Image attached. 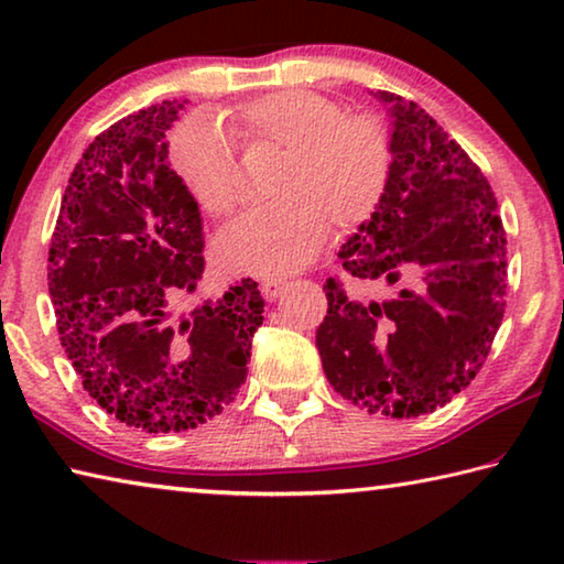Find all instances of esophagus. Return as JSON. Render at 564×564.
Segmentation results:
<instances>
[{
  "mask_svg": "<svg viewBox=\"0 0 564 564\" xmlns=\"http://www.w3.org/2000/svg\"><path fill=\"white\" fill-rule=\"evenodd\" d=\"M283 289H285V281H281V279H271V281H263L261 283L263 299H269V301L279 299V295L283 293Z\"/></svg>",
  "mask_w": 564,
  "mask_h": 564,
  "instance_id": "obj_1",
  "label": "esophagus"
}]
</instances>
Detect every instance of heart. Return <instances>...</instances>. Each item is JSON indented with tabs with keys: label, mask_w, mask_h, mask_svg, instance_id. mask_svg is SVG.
<instances>
[{
	"label": "heart",
	"mask_w": 564,
	"mask_h": 564,
	"mask_svg": "<svg viewBox=\"0 0 564 564\" xmlns=\"http://www.w3.org/2000/svg\"><path fill=\"white\" fill-rule=\"evenodd\" d=\"M236 129L251 147L281 151L271 206L253 208L226 228L218 253L226 265L253 275H285L316 259L330 221H368L386 196L393 144L376 113H348L340 101L308 89L273 91L248 101ZM181 184L208 214L241 204L236 141L212 113L178 123L169 144Z\"/></svg>",
	"instance_id": "1"
}]
</instances>
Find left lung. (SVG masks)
I'll return each instance as SVG.
<instances>
[{"mask_svg": "<svg viewBox=\"0 0 564 564\" xmlns=\"http://www.w3.org/2000/svg\"><path fill=\"white\" fill-rule=\"evenodd\" d=\"M393 169L376 214L338 251L352 279L390 289L358 301L328 279L316 346L328 383L368 413L417 417L470 386L505 313L498 202L437 121L390 91Z\"/></svg>", "mask_w": 564, "mask_h": 564, "instance_id": "left-lung-1", "label": "left lung"}]
</instances>
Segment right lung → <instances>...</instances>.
Listing matches in <instances>:
<instances>
[{"mask_svg": "<svg viewBox=\"0 0 564 564\" xmlns=\"http://www.w3.org/2000/svg\"><path fill=\"white\" fill-rule=\"evenodd\" d=\"M186 101L111 123L84 151L50 246V295L84 390L119 423L181 433L246 383L263 323L259 283L181 311L204 279L202 214L169 166L166 131Z\"/></svg>", "mask_w": 564, "mask_h": 564, "instance_id": "right-lung-1", "label": "right lung"}]
</instances>
